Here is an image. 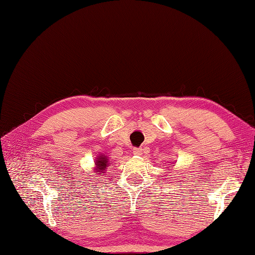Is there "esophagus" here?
I'll list each match as a JSON object with an SVG mask.
<instances>
[{
	"label": "esophagus",
	"mask_w": 255,
	"mask_h": 255,
	"mask_svg": "<svg viewBox=\"0 0 255 255\" xmlns=\"http://www.w3.org/2000/svg\"><path fill=\"white\" fill-rule=\"evenodd\" d=\"M132 152H133V154L137 155V156H140V155L143 154V149H141V148H133Z\"/></svg>",
	"instance_id": "1"
}]
</instances>
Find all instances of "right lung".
Masks as SVG:
<instances>
[{
	"instance_id": "right-lung-1",
	"label": "right lung",
	"mask_w": 255,
	"mask_h": 255,
	"mask_svg": "<svg viewBox=\"0 0 255 255\" xmlns=\"http://www.w3.org/2000/svg\"><path fill=\"white\" fill-rule=\"evenodd\" d=\"M110 162H109V158L106 156V154H100L99 156L96 158V162H94V172H96V175H100L103 174L105 172L107 171V167L110 165ZM99 171V173L98 174L97 172ZM101 176V175H100Z\"/></svg>"
}]
</instances>
